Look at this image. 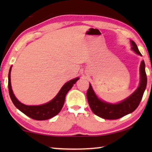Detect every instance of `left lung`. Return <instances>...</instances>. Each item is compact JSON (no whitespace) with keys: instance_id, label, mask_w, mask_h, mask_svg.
<instances>
[{"instance_id":"left-lung-1","label":"left lung","mask_w":152,"mask_h":152,"mask_svg":"<svg viewBox=\"0 0 152 152\" xmlns=\"http://www.w3.org/2000/svg\"><path fill=\"white\" fill-rule=\"evenodd\" d=\"M132 50L140 56H142L139 51L137 45L131 41ZM140 84L137 89L124 101L119 104H112L103 102L98 99L94 94L91 84L86 92L89 106L95 115L104 119H118L129 114L137 109L142 99L147 85V76L145 70V62L142 60L140 65Z\"/></svg>"}]
</instances>
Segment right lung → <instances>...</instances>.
<instances>
[{
	"instance_id": "obj_1",
	"label": "right lung",
	"mask_w": 152,
	"mask_h": 152,
	"mask_svg": "<svg viewBox=\"0 0 152 152\" xmlns=\"http://www.w3.org/2000/svg\"><path fill=\"white\" fill-rule=\"evenodd\" d=\"M11 67L10 68L9 72L8 86L9 95L12 103L14 104L15 106L18 109L20 110L22 113H23L27 116L33 119L38 121L51 119V118L57 115L60 112V110L64 106L67 92L70 91L72 87L74 86V84L79 79L78 78H76L66 83L62 88H61L60 92H58L57 96L48 103L39 105V106H27V105L20 103L15 98L13 92H12L11 84Z\"/></svg>"
}]
</instances>
